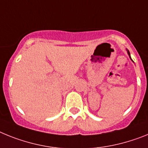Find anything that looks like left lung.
Segmentation results:
<instances>
[{"label": "left lung", "mask_w": 148, "mask_h": 148, "mask_svg": "<svg viewBox=\"0 0 148 148\" xmlns=\"http://www.w3.org/2000/svg\"><path fill=\"white\" fill-rule=\"evenodd\" d=\"M127 53H128V54H129L130 57V51H128V50H127ZM130 59H131V57H130Z\"/></svg>", "instance_id": "obj_1"}]
</instances>
